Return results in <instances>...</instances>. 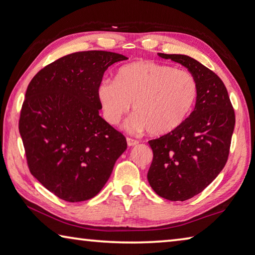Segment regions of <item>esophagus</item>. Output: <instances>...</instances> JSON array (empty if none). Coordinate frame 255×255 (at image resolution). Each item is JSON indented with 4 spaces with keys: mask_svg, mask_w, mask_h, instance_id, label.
Masks as SVG:
<instances>
[{
    "mask_svg": "<svg viewBox=\"0 0 255 255\" xmlns=\"http://www.w3.org/2000/svg\"><path fill=\"white\" fill-rule=\"evenodd\" d=\"M138 143H139V141H138V140L132 139V138H130V137H127V144H128V146H135Z\"/></svg>",
    "mask_w": 255,
    "mask_h": 255,
    "instance_id": "esophagus-1",
    "label": "esophagus"
}]
</instances>
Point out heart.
Masks as SVG:
<instances>
[{"instance_id":"b5f03b06","label":"heart","mask_w":255,"mask_h":255,"mask_svg":"<svg viewBox=\"0 0 255 255\" xmlns=\"http://www.w3.org/2000/svg\"><path fill=\"white\" fill-rule=\"evenodd\" d=\"M197 97L198 83L191 73L149 60L120 67L115 81H103L98 88L108 123L117 125L132 103L136 115L127 128L131 131L147 129L152 136L176 130L191 114Z\"/></svg>"}]
</instances>
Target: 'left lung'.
Masks as SVG:
<instances>
[{
	"label": "left lung",
	"instance_id": "1",
	"mask_svg": "<svg viewBox=\"0 0 255 255\" xmlns=\"http://www.w3.org/2000/svg\"><path fill=\"white\" fill-rule=\"evenodd\" d=\"M196 77V107L173 132L148 141L153 161L147 173L159 197L184 201L213 182L227 162L235 112L225 84L213 71L187 55L162 54Z\"/></svg>",
	"mask_w": 255,
	"mask_h": 255
}]
</instances>
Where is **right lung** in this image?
<instances>
[{
	"instance_id": "obj_1",
	"label": "right lung",
	"mask_w": 255,
	"mask_h": 255,
	"mask_svg": "<svg viewBox=\"0 0 255 255\" xmlns=\"http://www.w3.org/2000/svg\"><path fill=\"white\" fill-rule=\"evenodd\" d=\"M128 59L111 51H79L33 76L21 108L19 131L31 174L60 199L97 196L126 138L99 115L98 88L107 68Z\"/></svg>"
}]
</instances>
